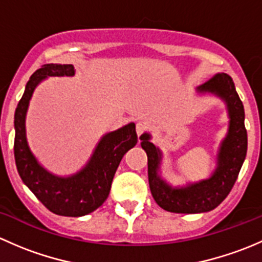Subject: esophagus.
Returning a JSON list of instances; mask_svg holds the SVG:
<instances>
[{"mask_svg": "<svg viewBox=\"0 0 262 262\" xmlns=\"http://www.w3.org/2000/svg\"><path fill=\"white\" fill-rule=\"evenodd\" d=\"M144 130H146V124L143 121H138L137 123V134H138V137H141L144 133Z\"/></svg>", "mask_w": 262, "mask_h": 262, "instance_id": "esophagus-1", "label": "esophagus"}]
</instances>
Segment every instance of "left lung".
Returning a JSON list of instances; mask_svg holds the SVG:
<instances>
[{
	"mask_svg": "<svg viewBox=\"0 0 262 262\" xmlns=\"http://www.w3.org/2000/svg\"><path fill=\"white\" fill-rule=\"evenodd\" d=\"M199 95H214L224 101L228 113V132L219 146L216 166L208 179L172 186L161 176L162 152L150 142V134L141 136V146L148 157V181L153 199L162 209L172 213L195 214L213 210L227 198L238 178L247 153L245 109L226 73H218L196 89Z\"/></svg>",
	"mask_w": 262,
	"mask_h": 262,
	"instance_id": "1",
	"label": "left lung"
}]
</instances>
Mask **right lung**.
Here are the masks:
<instances>
[{"mask_svg": "<svg viewBox=\"0 0 262 262\" xmlns=\"http://www.w3.org/2000/svg\"><path fill=\"white\" fill-rule=\"evenodd\" d=\"M72 64H44L31 75L15 112L14 153L17 172L24 184L48 208L64 216H82L104 204L121 158L138 142L136 124L129 123L104 134L86 165L70 176L49 172L31 152L26 138V113L31 96L41 81L48 77H72Z\"/></svg>", "mask_w": 262, "mask_h": 262, "instance_id": "obj_1", "label": "right lung"}]
</instances>
